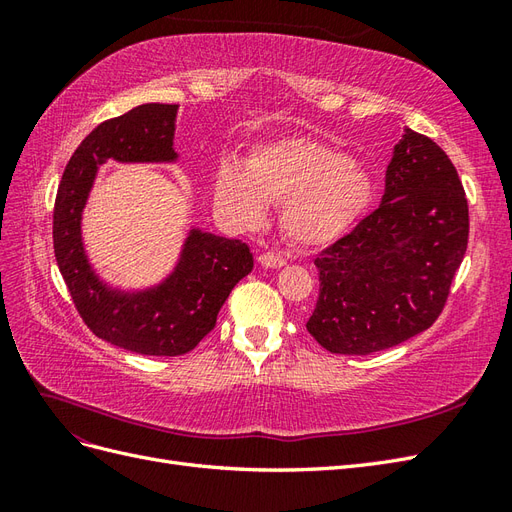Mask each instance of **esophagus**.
I'll return each mask as SVG.
<instances>
[{
	"label": "esophagus",
	"instance_id": "obj_1",
	"mask_svg": "<svg viewBox=\"0 0 512 512\" xmlns=\"http://www.w3.org/2000/svg\"><path fill=\"white\" fill-rule=\"evenodd\" d=\"M258 262L265 269H282L284 265H286V260L282 258V256H277V254H273V252H265V254H260L258 256Z\"/></svg>",
	"mask_w": 512,
	"mask_h": 512
}]
</instances>
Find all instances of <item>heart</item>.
I'll return each instance as SVG.
<instances>
[{
	"instance_id": "heart-1",
	"label": "heart",
	"mask_w": 512,
	"mask_h": 512,
	"mask_svg": "<svg viewBox=\"0 0 512 512\" xmlns=\"http://www.w3.org/2000/svg\"><path fill=\"white\" fill-rule=\"evenodd\" d=\"M213 203L226 220L254 226L280 200V224L299 245L344 237L374 200L369 170L312 136H284L250 151L245 166L222 162L213 173Z\"/></svg>"
}]
</instances>
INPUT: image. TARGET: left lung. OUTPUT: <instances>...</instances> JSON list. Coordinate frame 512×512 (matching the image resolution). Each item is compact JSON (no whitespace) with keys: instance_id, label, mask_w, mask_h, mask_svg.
<instances>
[{"instance_id":"8db88e82","label":"left lung","mask_w":512,"mask_h":512,"mask_svg":"<svg viewBox=\"0 0 512 512\" xmlns=\"http://www.w3.org/2000/svg\"><path fill=\"white\" fill-rule=\"evenodd\" d=\"M380 207L316 260L307 331L335 354H371L429 329L468 247V200L453 162L406 128Z\"/></svg>"}]
</instances>
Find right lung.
<instances>
[{"label":"right lung","mask_w":512,"mask_h":512,"mask_svg":"<svg viewBox=\"0 0 512 512\" xmlns=\"http://www.w3.org/2000/svg\"><path fill=\"white\" fill-rule=\"evenodd\" d=\"M177 104H141L85 136L61 177L53 247L57 267L87 327L104 342L145 356H179L198 346L218 320L230 290L254 269L250 247L190 228L175 269L156 286L115 288L91 267L83 243V209L98 168L173 164Z\"/></svg>","instance_id":"1"}]
</instances>
